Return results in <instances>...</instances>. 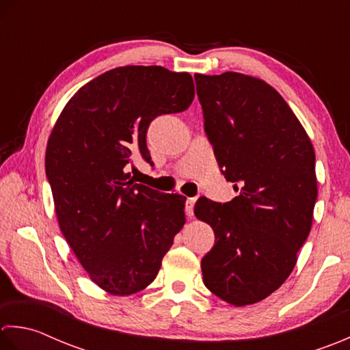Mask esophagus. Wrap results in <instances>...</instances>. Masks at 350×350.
Segmentation results:
<instances>
[{
	"label": "esophagus",
	"instance_id": "34e87169",
	"mask_svg": "<svg viewBox=\"0 0 350 350\" xmlns=\"http://www.w3.org/2000/svg\"><path fill=\"white\" fill-rule=\"evenodd\" d=\"M195 204H196V199L195 198H187V201H185V216H187V217L193 216Z\"/></svg>",
	"mask_w": 350,
	"mask_h": 350
}]
</instances>
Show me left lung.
<instances>
[{
  "label": "left lung",
  "mask_w": 350,
  "mask_h": 350,
  "mask_svg": "<svg viewBox=\"0 0 350 350\" xmlns=\"http://www.w3.org/2000/svg\"><path fill=\"white\" fill-rule=\"evenodd\" d=\"M195 81L220 172L239 191L230 202L201 198L195 205L216 237L201 261L202 280L225 302L251 305L281 287L308 237L314 149L288 104L262 80L225 72L196 74Z\"/></svg>",
  "instance_id": "left-lung-1"
}]
</instances>
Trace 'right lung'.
<instances>
[{"mask_svg": "<svg viewBox=\"0 0 350 350\" xmlns=\"http://www.w3.org/2000/svg\"><path fill=\"white\" fill-rule=\"evenodd\" d=\"M193 78L161 66H122L69 99L49 135L45 169L62 234L90 280L111 295L144 290L185 222L181 195H163L126 174L149 124L189 109Z\"/></svg>", "mask_w": 350, "mask_h": 350, "instance_id": "obj_1", "label": "right lung"}]
</instances>
